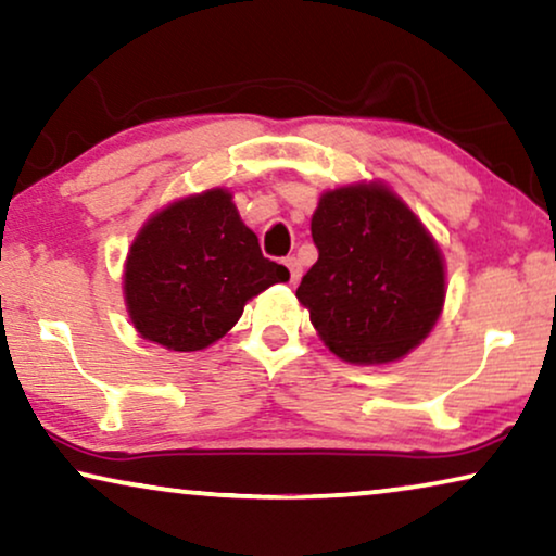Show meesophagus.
I'll return each instance as SVG.
<instances>
[{"label": "esophagus", "instance_id": "1", "mask_svg": "<svg viewBox=\"0 0 556 556\" xmlns=\"http://www.w3.org/2000/svg\"><path fill=\"white\" fill-rule=\"evenodd\" d=\"M285 266L290 269V282H298V279L302 277V266H300V258L294 256H287L285 258Z\"/></svg>", "mask_w": 556, "mask_h": 556}]
</instances>
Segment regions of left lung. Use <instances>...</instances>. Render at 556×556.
Returning <instances> with one entry per match:
<instances>
[{"label":"left lung","mask_w":556,"mask_h":556,"mask_svg":"<svg viewBox=\"0 0 556 556\" xmlns=\"http://www.w3.org/2000/svg\"><path fill=\"white\" fill-rule=\"evenodd\" d=\"M317 262L298 300L330 351L389 364L419 345L445 302V266L417 216L383 185L325 192L313 216Z\"/></svg>","instance_id":"left-lung-1"}]
</instances>
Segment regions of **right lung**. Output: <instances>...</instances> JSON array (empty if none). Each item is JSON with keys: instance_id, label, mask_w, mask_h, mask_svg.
I'll list each match as a JSON object with an SVG mask.
<instances>
[{"instance_id": "add662e5", "label": "right lung", "mask_w": 556, "mask_h": 556, "mask_svg": "<svg viewBox=\"0 0 556 556\" xmlns=\"http://www.w3.org/2000/svg\"><path fill=\"white\" fill-rule=\"evenodd\" d=\"M290 271L258 249L231 192L167 205L131 243L124 271L129 317L169 351H201L239 323L243 305Z\"/></svg>"}]
</instances>
